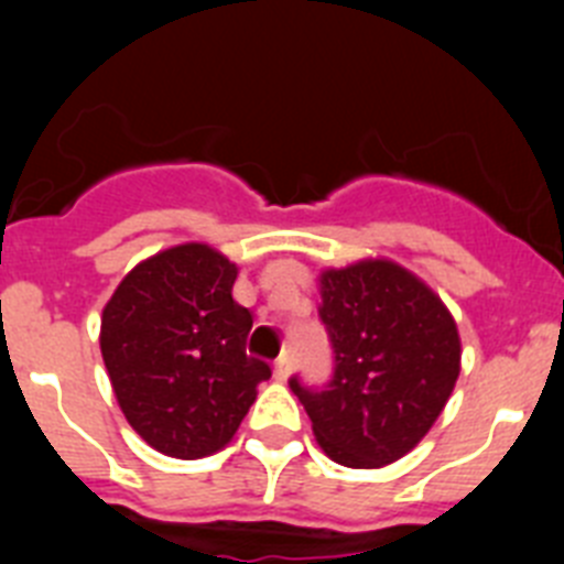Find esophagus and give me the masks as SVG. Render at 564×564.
Listing matches in <instances>:
<instances>
[{
	"label": "esophagus",
	"mask_w": 564,
	"mask_h": 564,
	"mask_svg": "<svg viewBox=\"0 0 564 564\" xmlns=\"http://www.w3.org/2000/svg\"><path fill=\"white\" fill-rule=\"evenodd\" d=\"M293 370V356L291 352H282V356L276 358V364H273V376L279 378V381H285L288 376H291Z\"/></svg>",
	"instance_id": "esophagus-1"
}]
</instances>
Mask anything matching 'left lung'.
<instances>
[{
  "instance_id": "8db88e82",
  "label": "left lung",
  "mask_w": 564,
  "mask_h": 564,
  "mask_svg": "<svg viewBox=\"0 0 564 564\" xmlns=\"http://www.w3.org/2000/svg\"><path fill=\"white\" fill-rule=\"evenodd\" d=\"M318 318L333 376H291L318 446L350 468L398 460L430 432L460 376V338L441 299L395 262L322 273Z\"/></svg>"
}]
</instances>
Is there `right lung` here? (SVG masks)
Returning <instances> with one entry per match:
<instances>
[{"label":"right lung","instance_id":"right-lung-1","mask_svg":"<svg viewBox=\"0 0 564 564\" xmlns=\"http://www.w3.org/2000/svg\"><path fill=\"white\" fill-rule=\"evenodd\" d=\"M237 265L188 242L127 273L104 307L101 356L123 415L149 446L197 460L223 449L271 378L246 352L253 316L231 296Z\"/></svg>","mask_w":564,"mask_h":564}]
</instances>
